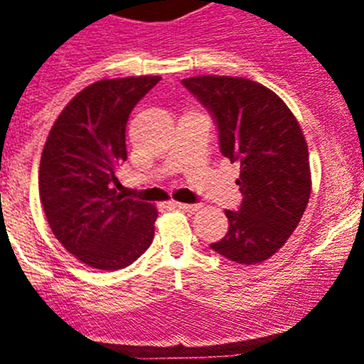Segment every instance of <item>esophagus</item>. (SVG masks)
<instances>
[{"mask_svg": "<svg viewBox=\"0 0 364 364\" xmlns=\"http://www.w3.org/2000/svg\"><path fill=\"white\" fill-rule=\"evenodd\" d=\"M176 208L181 209V211H186V213H196L197 209L200 208L199 204H183V203H176Z\"/></svg>", "mask_w": 364, "mask_h": 364, "instance_id": "1", "label": "esophagus"}]
</instances>
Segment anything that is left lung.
I'll list each match as a JSON object with an SVG mask.
<instances>
[{
	"mask_svg": "<svg viewBox=\"0 0 364 364\" xmlns=\"http://www.w3.org/2000/svg\"><path fill=\"white\" fill-rule=\"evenodd\" d=\"M181 84L215 119L222 155L241 164L243 203L225 211L229 232L209 247L237 264L262 262L291 237L310 199L299 123L278 95L243 77L199 75Z\"/></svg>",
	"mask_w": 364,
	"mask_h": 364,
	"instance_id": "left-lung-1",
	"label": "left lung"
}]
</instances>
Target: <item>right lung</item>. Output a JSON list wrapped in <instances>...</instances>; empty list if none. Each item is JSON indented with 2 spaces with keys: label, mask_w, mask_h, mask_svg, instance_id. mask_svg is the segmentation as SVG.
I'll return each instance as SVG.
<instances>
[{
  "label": "right lung",
  "mask_w": 364,
  "mask_h": 364,
  "mask_svg": "<svg viewBox=\"0 0 364 364\" xmlns=\"http://www.w3.org/2000/svg\"><path fill=\"white\" fill-rule=\"evenodd\" d=\"M159 75L104 79L84 87L54 121L38 188L53 234L80 262L123 269L155 236V205L123 199L116 171L127 160V121Z\"/></svg>",
  "instance_id": "add662e5"
}]
</instances>
